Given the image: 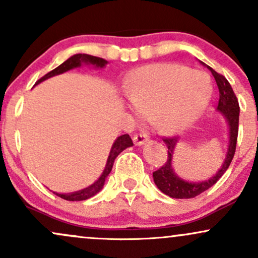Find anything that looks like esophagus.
Here are the masks:
<instances>
[{
  "label": "esophagus",
  "mask_w": 258,
  "mask_h": 258,
  "mask_svg": "<svg viewBox=\"0 0 258 258\" xmlns=\"http://www.w3.org/2000/svg\"><path fill=\"white\" fill-rule=\"evenodd\" d=\"M147 141H148V137L147 135H144V133H138V135H136L135 137H133V143H135L136 146H142V144L146 143Z\"/></svg>",
  "instance_id": "esophagus-1"
}]
</instances>
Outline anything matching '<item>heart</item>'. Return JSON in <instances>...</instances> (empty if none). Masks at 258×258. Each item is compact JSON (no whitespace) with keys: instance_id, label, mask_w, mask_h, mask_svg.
I'll list each match as a JSON object with an SVG mask.
<instances>
[{"instance_id":"heart-1","label":"heart","mask_w":258,"mask_h":258,"mask_svg":"<svg viewBox=\"0 0 258 258\" xmlns=\"http://www.w3.org/2000/svg\"><path fill=\"white\" fill-rule=\"evenodd\" d=\"M126 91L138 116L155 120L162 131L177 133L204 111L212 85L204 73L180 64L158 63L139 68Z\"/></svg>"}]
</instances>
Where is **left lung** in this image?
Here are the masks:
<instances>
[{"label": "left lung", "instance_id": "left-lung-1", "mask_svg": "<svg viewBox=\"0 0 258 258\" xmlns=\"http://www.w3.org/2000/svg\"><path fill=\"white\" fill-rule=\"evenodd\" d=\"M207 68L211 70L212 75H214L216 80V84L218 86V91H220V99H218L217 110L226 117L228 125H229V146H228L227 156L222 167L218 170V172L214 177L205 180V182H186V180L179 178L172 170V155L177 144V138L170 137L162 139L168 149L167 161L159 170L153 172L154 182H155L156 186H158L162 193L171 198H174V199H191V198H195L197 195L204 193L207 189L211 188L228 170V167H229L230 162H232L234 158V154H235L239 130V112H240L238 98H236L235 93H234L232 86L228 82V80L223 75H221V74L216 73L212 68Z\"/></svg>", "mask_w": 258, "mask_h": 258}]
</instances>
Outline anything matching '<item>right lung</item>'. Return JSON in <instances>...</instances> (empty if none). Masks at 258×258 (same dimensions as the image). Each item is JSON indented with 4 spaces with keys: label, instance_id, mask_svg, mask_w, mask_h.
Instances as JSON below:
<instances>
[{
    "label": "right lung",
    "instance_id": "1",
    "mask_svg": "<svg viewBox=\"0 0 258 258\" xmlns=\"http://www.w3.org/2000/svg\"><path fill=\"white\" fill-rule=\"evenodd\" d=\"M106 63H108V61L103 58L94 57V55H90V54H81V53H80V54H75L73 55V57H70L68 60H65L63 64H60L59 67L55 68V69H53L52 72L46 74V75L38 80L35 85L40 84V82L44 81V80L52 78V76L63 74L65 72H68V70H72L74 68L81 67V64L93 65V67L96 68H104ZM132 146H133V142L128 135H122L120 136V137H117L116 141L114 142V144H112L111 147L110 154H109V158H108V161H106L104 171H103V173L100 174L99 178L97 179L93 184L87 186V188L82 189V190L75 191V193H68V194L54 193V194L57 195V197L61 198V199L69 200V201H81V200L90 199V198L93 197V195H96L98 191L102 190L103 185H104L105 183V178L109 176V173H110L112 165H114V161L115 159H116V156L119 155L122 150H125L126 148L132 147Z\"/></svg>",
    "mask_w": 258,
    "mask_h": 258
}]
</instances>
